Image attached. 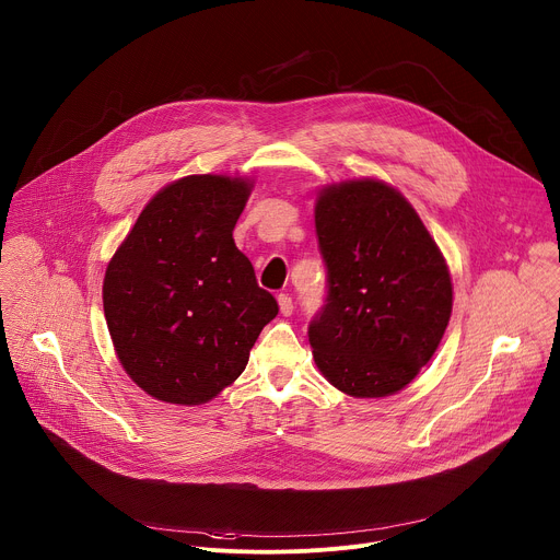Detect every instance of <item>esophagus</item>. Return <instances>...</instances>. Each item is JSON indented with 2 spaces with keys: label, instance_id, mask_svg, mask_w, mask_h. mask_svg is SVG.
<instances>
[{
  "label": "esophagus",
  "instance_id": "1",
  "mask_svg": "<svg viewBox=\"0 0 560 560\" xmlns=\"http://www.w3.org/2000/svg\"><path fill=\"white\" fill-rule=\"evenodd\" d=\"M277 301H279V310H281V314L283 316H290L292 314V310H294V303H292V296L290 294H279L277 296Z\"/></svg>",
  "mask_w": 560,
  "mask_h": 560
}]
</instances>
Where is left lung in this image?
I'll return each mask as SVG.
<instances>
[{
	"label": "left lung",
	"instance_id": "1",
	"mask_svg": "<svg viewBox=\"0 0 560 560\" xmlns=\"http://www.w3.org/2000/svg\"><path fill=\"white\" fill-rule=\"evenodd\" d=\"M324 307L310 322L322 374L357 398L404 389L436 352L452 314L447 264L410 201L378 179L316 197Z\"/></svg>",
	"mask_w": 560,
	"mask_h": 560
}]
</instances>
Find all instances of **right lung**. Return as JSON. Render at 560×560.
I'll return each instance as SVG.
<instances>
[{"label":"right lung","mask_w":560,"mask_h":560,"mask_svg":"<svg viewBox=\"0 0 560 560\" xmlns=\"http://www.w3.org/2000/svg\"><path fill=\"white\" fill-rule=\"evenodd\" d=\"M250 190L248 179L225 175H190L162 188L106 268L115 352L159 401H210L246 370L279 312L232 238Z\"/></svg>","instance_id":"obj_1"}]
</instances>
